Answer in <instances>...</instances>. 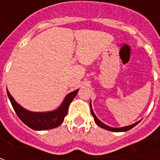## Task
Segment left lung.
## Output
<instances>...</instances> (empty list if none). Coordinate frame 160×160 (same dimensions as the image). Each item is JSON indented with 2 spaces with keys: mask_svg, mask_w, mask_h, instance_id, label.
Segmentation results:
<instances>
[{
  "mask_svg": "<svg viewBox=\"0 0 160 160\" xmlns=\"http://www.w3.org/2000/svg\"><path fill=\"white\" fill-rule=\"evenodd\" d=\"M91 115L93 116L96 124H98V126H100L101 128L105 129V130H107V131H111V132H126V131H129V130H131L132 128H133L134 126H136V125L139 123V121H138V122H137V123L131 124V125H128V126H124V127H119V128H113V127L108 126V125H106V124H104L103 123H102V122H101V121L97 118V116L95 115V113L93 112V110H92V108H91Z\"/></svg>",
  "mask_w": 160,
  "mask_h": 160,
  "instance_id": "1",
  "label": "left lung"
}]
</instances>
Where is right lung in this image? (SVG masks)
I'll list each match as a JSON object with an SVG mask.
<instances>
[{
  "label": "right lung",
  "mask_w": 160,
  "mask_h": 160,
  "mask_svg": "<svg viewBox=\"0 0 160 160\" xmlns=\"http://www.w3.org/2000/svg\"><path fill=\"white\" fill-rule=\"evenodd\" d=\"M78 92V90H77L69 93L63 99L61 105L55 111L48 112H33L22 107L13 98L9 91H7L11 104L20 119L28 127L36 131H45L58 127L63 122L64 118L68 113L69 103L72 102Z\"/></svg>",
  "instance_id": "add662e5"
}]
</instances>
